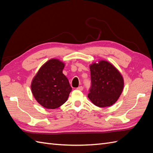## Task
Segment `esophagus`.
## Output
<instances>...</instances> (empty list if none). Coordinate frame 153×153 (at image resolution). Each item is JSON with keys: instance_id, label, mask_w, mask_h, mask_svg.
<instances>
[{"instance_id": "1", "label": "esophagus", "mask_w": 153, "mask_h": 153, "mask_svg": "<svg viewBox=\"0 0 153 153\" xmlns=\"http://www.w3.org/2000/svg\"><path fill=\"white\" fill-rule=\"evenodd\" d=\"M77 89L79 90V91H83V87L82 86H79V87H78L77 88Z\"/></svg>"}]
</instances>
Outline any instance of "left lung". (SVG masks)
Segmentation results:
<instances>
[{"label":"left lung","instance_id":"1","mask_svg":"<svg viewBox=\"0 0 153 153\" xmlns=\"http://www.w3.org/2000/svg\"><path fill=\"white\" fill-rule=\"evenodd\" d=\"M91 87L88 98L100 108L110 106L118 100L124 88L119 71L111 63L102 60L90 65Z\"/></svg>","mask_w":153,"mask_h":153}]
</instances>
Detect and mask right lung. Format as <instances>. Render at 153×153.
<instances>
[{
  "mask_svg": "<svg viewBox=\"0 0 153 153\" xmlns=\"http://www.w3.org/2000/svg\"><path fill=\"white\" fill-rule=\"evenodd\" d=\"M65 63L52 59L42 66L31 83V91L44 108L56 109L65 104L72 91L68 79L62 74Z\"/></svg>",
  "mask_w": 153,
  "mask_h": 153,
  "instance_id": "right-lung-1",
  "label": "right lung"
}]
</instances>
